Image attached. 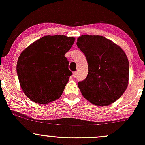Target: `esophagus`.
Masks as SVG:
<instances>
[{
	"instance_id": "esophagus-1",
	"label": "esophagus",
	"mask_w": 145,
	"mask_h": 145,
	"mask_svg": "<svg viewBox=\"0 0 145 145\" xmlns=\"http://www.w3.org/2000/svg\"><path fill=\"white\" fill-rule=\"evenodd\" d=\"M77 74H78V71H75V72L73 73V76H74V78L77 77Z\"/></svg>"
}]
</instances>
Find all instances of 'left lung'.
Returning <instances> with one entry per match:
<instances>
[{"instance_id": "1", "label": "left lung", "mask_w": 145, "mask_h": 145, "mask_svg": "<svg viewBox=\"0 0 145 145\" xmlns=\"http://www.w3.org/2000/svg\"><path fill=\"white\" fill-rule=\"evenodd\" d=\"M77 46L88 63L87 76L78 84L83 97L98 106L114 103L129 83V61L123 50L100 35L80 36Z\"/></svg>"}]
</instances>
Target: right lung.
<instances>
[{"instance_id":"add662e5","label":"right lung","mask_w":145,"mask_h":145,"mask_svg":"<svg viewBox=\"0 0 145 145\" xmlns=\"http://www.w3.org/2000/svg\"><path fill=\"white\" fill-rule=\"evenodd\" d=\"M75 37L46 35L21 52L17 74L24 93L33 102L47 104L61 97L72 72L65 56Z\"/></svg>"}]
</instances>
